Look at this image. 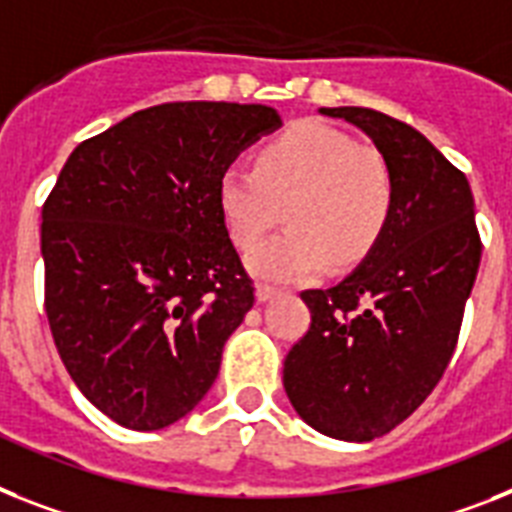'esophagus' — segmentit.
Returning <instances> with one entry per match:
<instances>
[{
    "instance_id": "1",
    "label": "esophagus",
    "mask_w": 512,
    "mask_h": 512,
    "mask_svg": "<svg viewBox=\"0 0 512 512\" xmlns=\"http://www.w3.org/2000/svg\"><path fill=\"white\" fill-rule=\"evenodd\" d=\"M274 295H280V287H274V285H259V287H256V298H259L261 303L269 301V298H274Z\"/></svg>"
}]
</instances>
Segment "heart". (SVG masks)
I'll return each instance as SVG.
<instances>
[{
    "label": "heart",
    "instance_id": "1",
    "mask_svg": "<svg viewBox=\"0 0 512 512\" xmlns=\"http://www.w3.org/2000/svg\"><path fill=\"white\" fill-rule=\"evenodd\" d=\"M290 230L251 253L264 280L298 282L374 248L392 209V175L379 151L324 122H301L261 149L256 167L232 164L219 177V209L240 248L280 222Z\"/></svg>",
    "mask_w": 512,
    "mask_h": 512
}]
</instances>
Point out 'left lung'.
<instances>
[{
	"mask_svg": "<svg viewBox=\"0 0 512 512\" xmlns=\"http://www.w3.org/2000/svg\"><path fill=\"white\" fill-rule=\"evenodd\" d=\"M369 135L392 175V209L366 259L303 290L311 327L282 384L308 426L345 442L392 432L445 374L481 261L466 175L411 125L366 107L319 109Z\"/></svg>",
	"mask_w": 512,
	"mask_h": 512,
	"instance_id": "8db88e82",
	"label": "left lung"
}]
</instances>
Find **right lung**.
Here are the masks:
<instances>
[{
	"label": "right lung",
	"instance_id": "right-lung-1",
	"mask_svg": "<svg viewBox=\"0 0 512 512\" xmlns=\"http://www.w3.org/2000/svg\"><path fill=\"white\" fill-rule=\"evenodd\" d=\"M282 125L264 104L170 101L70 154L41 211L44 308L67 374L135 432L175 424L214 384L253 280L219 177Z\"/></svg>",
	"mask_w": 512,
	"mask_h": 512
}]
</instances>
